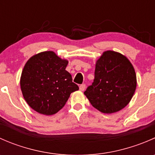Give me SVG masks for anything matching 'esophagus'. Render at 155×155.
<instances>
[{
    "instance_id": "esophagus-1",
    "label": "esophagus",
    "mask_w": 155,
    "mask_h": 155,
    "mask_svg": "<svg viewBox=\"0 0 155 155\" xmlns=\"http://www.w3.org/2000/svg\"><path fill=\"white\" fill-rule=\"evenodd\" d=\"M85 89V84H82V85L79 86V90L82 91H83Z\"/></svg>"
}]
</instances>
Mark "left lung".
Masks as SVG:
<instances>
[{"mask_svg": "<svg viewBox=\"0 0 155 155\" xmlns=\"http://www.w3.org/2000/svg\"><path fill=\"white\" fill-rule=\"evenodd\" d=\"M137 87L135 70L125 56L104 52L96 63L94 79L84 94L91 104L104 113H113L129 104Z\"/></svg>", "mask_w": 155, "mask_h": 155, "instance_id": "left-lung-1", "label": "left lung"}]
</instances>
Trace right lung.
Here are the masks:
<instances>
[{"mask_svg": "<svg viewBox=\"0 0 155 155\" xmlns=\"http://www.w3.org/2000/svg\"><path fill=\"white\" fill-rule=\"evenodd\" d=\"M68 61L51 51H43L28 61L21 73L23 97L36 112L55 114L66 104L72 92L79 90L65 69Z\"/></svg>", "mask_w": 155, "mask_h": 155, "instance_id": "obj_1", "label": "right lung"}]
</instances>
